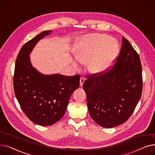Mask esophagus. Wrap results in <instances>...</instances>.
<instances>
[{"label":"esophagus","mask_w":155,"mask_h":155,"mask_svg":"<svg viewBox=\"0 0 155 155\" xmlns=\"http://www.w3.org/2000/svg\"><path fill=\"white\" fill-rule=\"evenodd\" d=\"M84 82H85V78L84 77H80V87L83 86V84H84Z\"/></svg>","instance_id":"1"}]
</instances>
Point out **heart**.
<instances>
[{"instance_id": "b5f03b06", "label": "heart", "mask_w": 155, "mask_h": 155, "mask_svg": "<svg viewBox=\"0 0 155 155\" xmlns=\"http://www.w3.org/2000/svg\"><path fill=\"white\" fill-rule=\"evenodd\" d=\"M119 51L117 42L109 36L91 34L80 39L75 47V56L81 63L88 61V70L95 74L106 71L114 61ZM75 67L78 68L75 62Z\"/></svg>"}]
</instances>
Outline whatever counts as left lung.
Masks as SVG:
<instances>
[{
	"label": "left lung",
	"instance_id": "8db88e82",
	"mask_svg": "<svg viewBox=\"0 0 155 155\" xmlns=\"http://www.w3.org/2000/svg\"><path fill=\"white\" fill-rule=\"evenodd\" d=\"M114 66L106 72L87 76L83 88L89 114L99 126L112 128L131 117L141 99L142 67L139 54L123 37Z\"/></svg>",
	"mask_w": 155,
	"mask_h": 155
}]
</instances>
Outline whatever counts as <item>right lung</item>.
<instances>
[{"instance_id": "obj_1", "label": "right lung", "mask_w": 155, "mask_h": 155, "mask_svg": "<svg viewBox=\"0 0 155 155\" xmlns=\"http://www.w3.org/2000/svg\"><path fill=\"white\" fill-rule=\"evenodd\" d=\"M51 32H41L22 46L16 58L13 80L14 94L24 113L34 123L45 126L61 119L71 95L80 85L79 75H44L32 66L31 52Z\"/></svg>"}]
</instances>
